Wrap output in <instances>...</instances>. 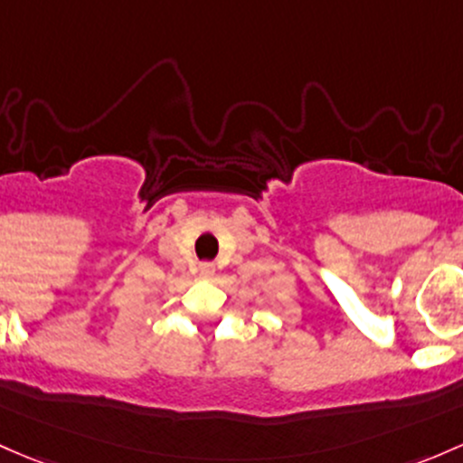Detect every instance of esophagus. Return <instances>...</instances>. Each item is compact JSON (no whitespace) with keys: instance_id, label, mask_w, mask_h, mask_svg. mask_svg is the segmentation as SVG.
Returning <instances> with one entry per match:
<instances>
[{"instance_id":"esophagus-1","label":"esophagus","mask_w":463,"mask_h":463,"mask_svg":"<svg viewBox=\"0 0 463 463\" xmlns=\"http://www.w3.org/2000/svg\"><path fill=\"white\" fill-rule=\"evenodd\" d=\"M199 269H202V275H213V264H211V261H203V264L202 266H199Z\"/></svg>"}]
</instances>
